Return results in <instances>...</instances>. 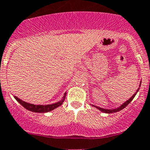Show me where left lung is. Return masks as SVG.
<instances>
[{
    "label": "left lung",
    "instance_id": "8db88e82",
    "mask_svg": "<svg viewBox=\"0 0 150 150\" xmlns=\"http://www.w3.org/2000/svg\"><path fill=\"white\" fill-rule=\"evenodd\" d=\"M138 91H139V89H138V90H137V92L135 93L134 94H133V96H132V97H131V98L129 99V100H127V101H126V102H125L124 103H123V104H122L120 106V107H118V108H117V109H113V110H106V109L100 108V107H99V106H94V105H93V106H95L96 108L99 109V110H100V111H102V112H106V113H112V112H118V111L122 110L123 108H125V107H126V106H127V105H128L129 103H130L131 101H132V100H133V98H134L135 96L137 95V93L138 92Z\"/></svg>",
    "mask_w": 150,
    "mask_h": 150
}]
</instances>
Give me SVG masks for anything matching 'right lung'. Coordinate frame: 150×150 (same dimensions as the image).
<instances>
[{"label":"right lung","instance_id":"add662e5","mask_svg":"<svg viewBox=\"0 0 150 150\" xmlns=\"http://www.w3.org/2000/svg\"><path fill=\"white\" fill-rule=\"evenodd\" d=\"M65 96H66V93H64V96L63 97L60 101H59L58 103H53V104H50V105H34V104H31V103H26L23 100H21V99L17 98V96H14V98L17 100V101L19 103L22 105V106L24 107L25 109L31 111V112H50V111L53 110L54 109H56L57 107H58L59 106L63 103L64 102V99H65Z\"/></svg>","mask_w":150,"mask_h":150}]
</instances>
